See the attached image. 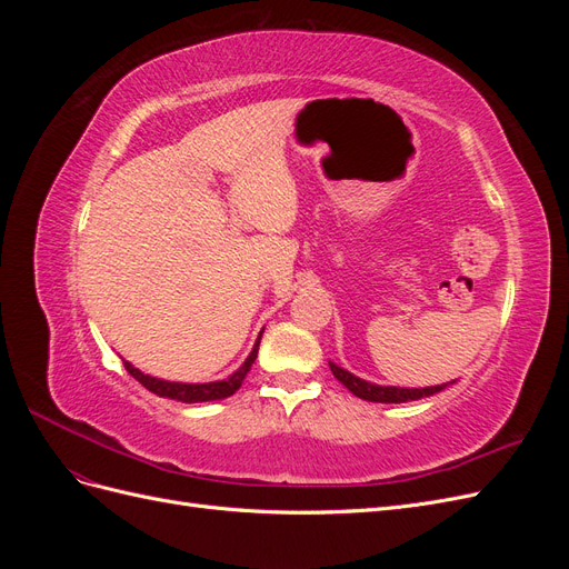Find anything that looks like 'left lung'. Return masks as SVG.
I'll use <instances>...</instances> for the list:
<instances>
[{
    "mask_svg": "<svg viewBox=\"0 0 569 569\" xmlns=\"http://www.w3.org/2000/svg\"><path fill=\"white\" fill-rule=\"evenodd\" d=\"M332 375L337 380L347 387L353 396L363 401H372V403H406V401H418L425 399V396H435L437 391L446 389L449 385H437V387H382V385H375L368 380H360L353 372L339 368L337 363H330Z\"/></svg>",
    "mask_w": 569,
    "mask_h": 569,
    "instance_id": "obj_1",
    "label": "left lung"
}]
</instances>
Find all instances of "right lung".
<instances>
[{"label": "right lung", "instance_id": "1", "mask_svg": "<svg viewBox=\"0 0 569 569\" xmlns=\"http://www.w3.org/2000/svg\"><path fill=\"white\" fill-rule=\"evenodd\" d=\"M258 343H261V335H258L256 343L251 353L247 356V360L242 366H239L230 377L226 380H218V382H203V385H189V382H168V380H159V377H151L144 375L142 370H137L128 360H123L126 370L134 377L137 382L142 387H147L151 393L163 396V399H173V401H182V403H206V401H220V399H228L232 396L239 387H242L247 372L251 370L253 360L258 356Z\"/></svg>", "mask_w": 569, "mask_h": 569}]
</instances>
